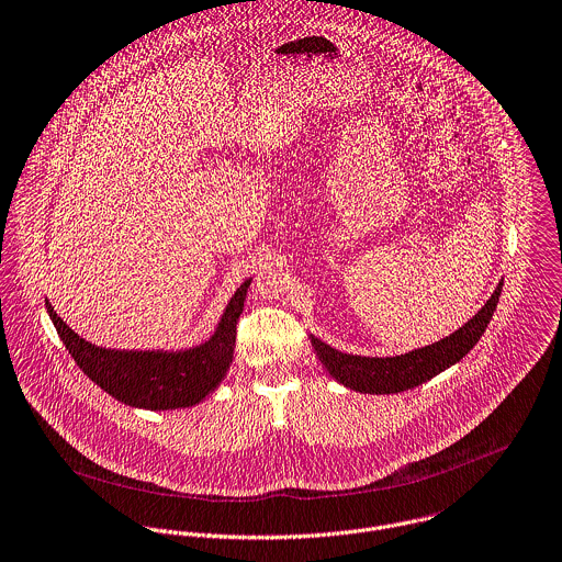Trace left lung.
<instances>
[{
	"label": "left lung",
	"mask_w": 562,
	"mask_h": 562,
	"mask_svg": "<svg viewBox=\"0 0 562 562\" xmlns=\"http://www.w3.org/2000/svg\"><path fill=\"white\" fill-rule=\"evenodd\" d=\"M502 289H504V282L495 289V293L482 306V311L469 324L456 330L451 337L438 344L412 350L401 357L376 359V357L344 355L326 346L313 335H311V344L317 350V357L324 363V368L330 372V376H335L346 387L363 394H398L420 383H427L429 379L451 368L473 350V346L480 341V337L484 335L486 326L493 319Z\"/></svg>",
	"instance_id": "1"
}]
</instances>
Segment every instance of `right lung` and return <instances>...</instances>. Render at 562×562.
<instances>
[{
    "label": "right lung",
    "instance_id": "1",
    "mask_svg": "<svg viewBox=\"0 0 562 562\" xmlns=\"http://www.w3.org/2000/svg\"><path fill=\"white\" fill-rule=\"evenodd\" d=\"M229 300L223 319L210 341L183 352H124L104 350L80 339L45 302L49 319L78 368L106 394L124 405L142 409H179L201 403L216 390L229 370L236 324L245 306L247 286Z\"/></svg>",
    "mask_w": 562,
    "mask_h": 562
}]
</instances>
